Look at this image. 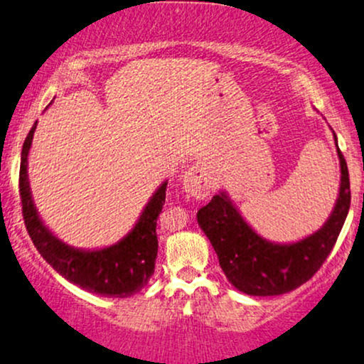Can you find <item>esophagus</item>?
Wrapping results in <instances>:
<instances>
[{
	"label": "esophagus",
	"instance_id": "esophagus-1",
	"mask_svg": "<svg viewBox=\"0 0 364 364\" xmlns=\"http://www.w3.org/2000/svg\"><path fill=\"white\" fill-rule=\"evenodd\" d=\"M212 188H214V178L205 162H196L183 176V190L198 200L207 198Z\"/></svg>",
	"mask_w": 364,
	"mask_h": 364
}]
</instances>
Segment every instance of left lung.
Here are the masks:
<instances>
[{
    "mask_svg": "<svg viewBox=\"0 0 364 364\" xmlns=\"http://www.w3.org/2000/svg\"><path fill=\"white\" fill-rule=\"evenodd\" d=\"M337 156L341 188L332 214L318 231L296 243H272L257 235L225 191L214 195L205 207L200 208L196 214L198 225L214 246L225 277L237 291L250 296L286 294L310 281L323 265L350 205L349 171L339 147Z\"/></svg>",
    "mask_w": 364,
    "mask_h": 364,
    "instance_id": "obj_1",
    "label": "left lung"
}]
</instances>
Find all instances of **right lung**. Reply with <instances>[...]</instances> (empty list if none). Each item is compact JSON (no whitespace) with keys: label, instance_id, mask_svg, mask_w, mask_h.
Returning <instances> with one entry per match:
<instances>
[{"label":"right lung","instance_id":"right-lung-1","mask_svg":"<svg viewBox=\"0 0 364 364\" xmlns=\"http://www.w3.org/2000/svg\"><path fill=\"white\" fill-rule=\"evenodd\" d=\"M37 127V121L28 132L22 147L20 161V198L25 228L32 243L49 265L66 281L82 289L111 298H128L147 286L156 269L157 258V217L166 202L168 181L157 188L136 220L135 228L116 245L101 250H80L63 243L46 228L32 200L28 186V150Z\"/></svg>","mask_w":364,"mask_h":364}]
</instances>
